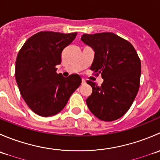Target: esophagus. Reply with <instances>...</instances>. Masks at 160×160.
<instances>
[{
  "label": "esophagus",
  "mask_w": 160,
  "mask_h": 160,
  "mask_svg": "<svg viewBox=\"0 0 160 160\" xmlns=\"http://www.w3.org/2000/svg\"><path fill=\"white\" fill-rule=\"evenodd\" d=\"M86 83V80L84 79H82V84H85Z\"/></svg>",
  "instance_id": "obj_1"
}]
</instances>
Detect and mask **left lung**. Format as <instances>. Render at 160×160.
Wrapping results in <instances>:
<instances>
[{
	"instance_id": "left-lung-1",
	"label": "left lung",
	"mask_w": 160,
	"mask_h": 160,
	"mask_svg": "<svg viewBox=\"0 0 160 160\" xmlns=\"http://www.w3.org/2000/svg\"><path fill=\"white\" fill-rule=\"evenodd\" d=\"M81 40L95 52L90 70L104 79L101 86L87 81L93 89L88 107L100 120H117L128 111L139 89V57L129 42L112 32L83 34Z\"/></svg>"
}]
</instances>
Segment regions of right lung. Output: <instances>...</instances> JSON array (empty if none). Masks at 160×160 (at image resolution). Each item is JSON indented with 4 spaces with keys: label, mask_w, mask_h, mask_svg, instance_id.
<instances>
[{
    "label": "right lung",
    "mask_w": 160,
    "mask_h": 160,
    "mask_svg": "<svg viewBox=\"0 0 160 160\" xmlns=\"http://www.w3.org/2000/svg\"><path fill=\"white\" fill-rule=\"evenodd\" d=\"M40 32L31 36L19 50L15 79L22 98L33 112L42 117L54 115L64 108L71 94L81 84V77L57 73L61 53L77 36Z\"/></svg>",
    "instance_id": "1"
}]
</instances>
